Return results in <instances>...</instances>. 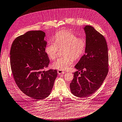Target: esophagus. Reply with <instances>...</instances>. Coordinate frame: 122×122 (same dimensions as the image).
Listing matches in <instances>:
<instances>
[{
    "instance_id": "obj_1",
    "label": "esophagus",
    "mask_w": 122,
    "mask_h": 122,
    "mask_svg": "<svg viewBox=\"0 0 122 122\" xmlns=\"http://www.w3.org/2000/svg\"><path fill=\"white\" fill-rule=\"evenodd\" d=\"M57 72L59 74H64L65 73V71H60V70H58L57 71Z\"/></svg>"
}]
</instances>
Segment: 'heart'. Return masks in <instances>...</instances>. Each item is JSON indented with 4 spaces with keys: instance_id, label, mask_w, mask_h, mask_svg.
I'll list each match as a JSON object with an SVG mask.
<instances>
[{
    "instance_id": "1",
    "label": "heart",
    "mask_w": 122,
    "mask_h": 122,
    "mask_svg": "<svg viewBox=\"0 0 122 122\" xmlns=\"http://www.w3.org/2000/svg\"><path fill=\"white\" fill-rule=\"evenodd\" d=\"M54 42H49L45 51L48 57L53 60L56 57L58 48H63L65 56L57 58L52 64V67L60 71L67 70L73 63V59H78L84 54L86 41L83 38H78L73 33L62 30L57 32L54 36Z\"/></svg>"
}]
</instances>
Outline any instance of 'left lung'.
<instances>
[{
    "label": "left lung",
    "instance_id": "left-lung-1",
    "mask_svg": "<svg viewBox=\"0 0 122 122\" xmlns=\"http://www.w3.org/2000/svg\"><path fill=\"white\" fill-rule=\"evenodd\" d=\"M86 34L85 54L75 66L80 72L73 73L70 84L71 92L75 96L85 98L95 92L102 85L108 73V55L106 40L93 27L83 28Z\"/></svg>",
    "mask_w": 122,
    "mask_h": 122
}]
</instances>
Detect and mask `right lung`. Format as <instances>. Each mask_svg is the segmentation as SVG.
I'll return each instance as SVG.
<instances>
[{
    "label": "right lung",
    "mask_w": 122,
    "mask_h": 122,
    "mask_svg": "<svg viewBox=\"0 0 122 122\" xmlns=\"http://www.w3.org/2000/svg\"><path fill=\"white\" fill-rule=\"evenodd\" d=\"M42 30L29 31L15 39L10 51V64L15 82L25 94L35 100L47 98L57 76L56 70L48 68L45 53L47 42Z\"/></svg>",
    "instance_id": "obj_1"
}]
</instances>
